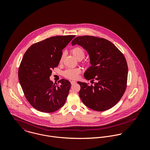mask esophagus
Masks as SVG:
<instances>
[{"mask_svg": "<svg viewBox=\"0 0 150 150\" xmlns=\"http://www.w3.org/2000/svg\"><path fill=\"white\" fill-rule=\"evenodd\" d=\"M70 83H71V85H74V84H75L76 83V82L75 81H71Z\"/></svg>", "mask_w": 150, "mask_h": 150, "instance_id": "34e87169", "label": "esophagus"}]
</instances>
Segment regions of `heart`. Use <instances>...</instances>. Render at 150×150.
Instances as JSON below:
<instances>
[{"instance_id":"heart-1","label":"heart","mask_w":150,"mask_h":150,"mask_svg":"<svg viewBox=\"0 0 150 150\" xmlns=\"http://www.w3.org/2000/svg\"><path fill=\"white\" fill-rule=\"evenodd\" d=\"M71 52L73 55L77 59L81 60L83 59L86 55V51L83 48L81 47H75L73 48L71 50ZM64 54L62 53L61 55L59 62L62 63L64 58ZM82 64L84 66H88L89 64V61H84L82 62ZM81 73V69L80 68H74V69H68L66 70L63 73V75L65 78L69 80H76L79 77V74Z\"/></svg>"}]
</instances>
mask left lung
<instances>
[{
	"label": "left lung",
	"mask_w": 150,
	"mask_h": 150,
	"mask_svg": "<svg viewBox=\"0 0 150 150\" xmlns=\"http://www.w3.org/2000/svg\"><path fill=\"white\" fill-rule=\"evenodd\" d=\"M71 44L86 49L92 64L84 73L92 84L77 83L81 86L79 95L83 103L98 111L114 106L127 86L128 67L124 54L111 42L93 36L77 37Z\"/></svg>",
	"instance_id": "obj_1"
}]
</instances>
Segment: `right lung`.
I'll use <instances>...</instances> for the list:
<instances>
[{
    "label": "right lung",
    "mask_w": 150,
    "mask_h": 150,
    "mask_svg": "<svg viewBox=\"0 0 150 150\" xmlns=\"http://www.w3.org/2000/svg\"><path fill=\"white\" fill-rule=\"evenodd\" d=\"M75 35L57 36L32 44L25 52L18 69L24 95L38 111L50 113L62 107L70 88L65 79L58 84L50 80L52 69L59 63L62 50Z\"/></svg>",
    "instance_id": "1"
}]
</instances>
